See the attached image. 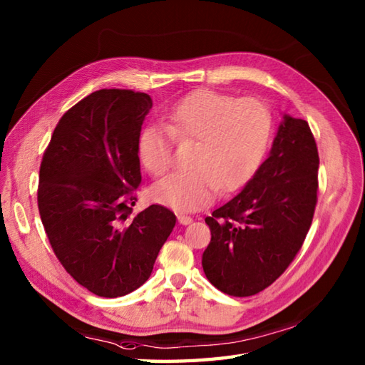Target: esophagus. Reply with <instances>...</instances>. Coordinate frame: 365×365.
I'll return each mask as SVG.
<instances>
[{"instance_id": "34e87169", "label": "esophagus", "mask_w": 365, "mask_h": 365, "mask_svg": "<svg viewBox=\"0 0 365 365\" xmlns=\"http://www.w3.org/2000/svg\"><path fill=\"white\" fill-rule=\"evenodd\" d=\"M178 220H179L180 225H183V226H186V225H191V222H192V218H191V217L183 215V214H179V215H178Z\"/></svg>"}]
</instances>
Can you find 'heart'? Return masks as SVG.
Masks as SVG:
<instances>
[{
  "instance_id": "1",
  "label": "heart",
  "mask_w": 365,
  "mask_h": 365,
  "mask_svg": "<svg viewBox=\"0 0 365 365\" xmlns=\"http://www.w3.org/2000/svg\"><path fill=\"white\" fill-rule=\"evenodd\" d=\"M273 132L272 112L256 98H235L202 89L175 103L167 125L150 124L139 138L145 170L160 178L174 162V139L195 140L187 160L191 170L178 171L151 190L155 202L182 212L206 207L221 191L249 180L265 156Z\"/></svg>"
}]
</instances>
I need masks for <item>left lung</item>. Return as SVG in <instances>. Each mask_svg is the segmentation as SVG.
Listing matches in <instances>:
<instances>
[{"mask_svg":"<svg viewBox=\"0 0 365 365\" xmlns=\"http://www.w3.org/2000/svg\"><path fill=\"white\" fill-rule=\"evenodd\" d=\"M319 151L304 120L284 115L272 151L244 190L206 217L207 280L233 297L261 292L285 272L311 227Z\"/></svg>","mask_w":365,"mask_h":365,"instance_id":"obj_1","label":"left lung"}]
</instances>
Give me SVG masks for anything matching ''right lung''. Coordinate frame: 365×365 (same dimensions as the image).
Segmentation results:
<instances>
[{"instance_id": "right-lung-1", "label": "right lung", "mask_w": 365, "mask_h": 365, "mask_svg": "<svg viewBox=\"0 0 365 365\" xmlns=\"http://www.w3.org/2000/svg\"><path fill=\"white\" fill-rule=\"evenodd\" d=\"M153 101L100 89L57 123L46 147L38 207L58 262L100 297H121L150 277L175 215L151 205L132 217L140 183L139 136Z\"/></svg>"}]
</instances>
